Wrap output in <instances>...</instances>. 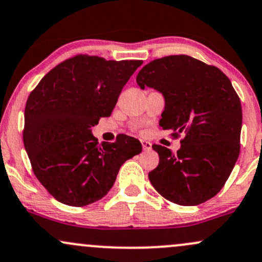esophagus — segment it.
<instances>
[{
	"mask_svg": "<svg viewBox=\"0 0 262 262\" xmlns=\"http://www.w3.org/2000/svg\"><path fill=\"white\" fill-rule=\"evenodd\" d=\"M142 142V146L144 150H150L151 149V143L150 142H146V140H140Z\"/></svg>",
	"mask_w": 262,
	"mask_h": 262,
	"instance_id": "34e87169",
	"label": "esophagus"
}]
</instances>
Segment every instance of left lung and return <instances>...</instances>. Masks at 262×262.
<instances>
[{"mask_svg":"<svg viewBox=\"0 0 262 262\" xmlns=\"http://www.w3.org/2000/svg\"><path fill=\"white\" fill-rule=\"evenodd\" d=\"M140 88L162 92L165 108L159 125L185 133L177 153L154 144L159 164L149 180L178 205H199L225 185L240 153L243 111L231 82L219 68L190 56L154 59L137 76Z\"/></svg>","mask_w":262,"mask_h":262,"instance_id":"1","label":"left lung"}]
</instances>
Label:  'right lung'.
<instances>
[{
	"mask_svg": "<svg viewBox=\"0 0 262 262\" xmlns=\"http://www.w3.org/2000/svg\"><path fill=\"white\" fill-rule=\"evenodd\" d=\"M142 63L78 54L56 66L31 92L25 148L37 179L59 203L85 206L102 199L123 163L142 151L133 137L120 134L114 143L98 144L92 134Z\"/></svg>",
	"mask_w": 262,
	"mask_h": 262,
	"instance_id": "obj_1",
	"label": "right lung"
}]
</instances>
